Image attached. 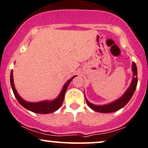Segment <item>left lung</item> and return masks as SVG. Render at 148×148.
<instances>
[{
    "mask_svg": "<svg viewBox=\"0 0 148 148\" xmlns=\"http://www.w3.org/2000/svg\"><path fill=\"white\" fill-rule=\"evenodd\" d=\"M132 71L134 72V77L132 82V84L130 85V86L127 90L124 95L121 97V98H119V100H116L115 102H112V103L109 104V105H92L91 103H90L89 102L86 100V103L88 105V107L90 108L93 109V111L97 112L100 113H111V112H114L116 111L119 110L121 108H123L124 106H125L127 102L130 101V99L132 98V95L134 93L135 90H136V86H137V82H138V77H137V68L136 66V64L134 62H133L132 64Z\"/></svg>",
    "mask_w": 148,
    "mask_h": 148,
    "instance_id": "obj_1",
    "label": "left lung"
}]
</instances>
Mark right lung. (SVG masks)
I'll return each instance as SVG.
<instances>
[{
    "label": "right lung",
    "mask_w": 148,
    "mask_h": 148,
    "mask_svg": "<svg viewBox=\"0 0 148 148\" xmlns=\"http://www.w3.org/2000/svg\"><path fill=\"white\" fill-rule=\"evenodd\" d=\"M13 73H12V71H11V74H10V83H11L12 88L13 90L14 94L16 98L17 99L18 102L23 107H25V109H28V110L31 111V112L36 113V114H50L53 113L57 109L60 108L61 105H62L64 101V95H65L66 91L68 86H69V83L71 82L73 78L75 77H73L71 78L69 81L66 83L65 85L64 86L62 91L60 93V95H59L55 100H53V101H42L40 102H28L23 100V99L19 96L18 93H17L16 91L14 86V80H13Z\"/></svg>",
    "instance_id": "right-lung-1"
}]
</instances>
